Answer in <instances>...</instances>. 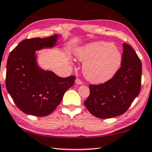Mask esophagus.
<instances>
[{
    "mask_svg": "<svg viewBox=\"0 0 152 152\" xmlns=\"http://www.w3.org/2000/svg\"><path fill=\"white\" fill-rule=\"evenodd\" d=\"M75 82H76V84H78V85H81V84H83V82H82L80 80L79 78H77V79H76V81H75Z\"/></svg>",
    "mask_w": 152,
    "mask_h": 152,
    "instance_id": "esophagus-1",
    "label": "esophagus"
}]
</instances>
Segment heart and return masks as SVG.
<instances>
[{
	"instance_id": "1",
	"label": "heart",
	"mask_w": 152,
	"mask_h": 152,
	"mask_svg": "<svg viewBox=\"0 0 152 152\" xmlns=\"http://www.w3.org/2000/svg\"><path fill=\"white\" fill-rule=\"evenodd\" d=\"M76 58L84 63L82 70L86 78L96 84L113 78L120 68L122 55L117 46L106 42H95L77 48Z\"/></svg>"
}]
</instances>
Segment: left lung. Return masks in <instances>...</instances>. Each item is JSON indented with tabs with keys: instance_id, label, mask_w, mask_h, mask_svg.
<instances>
[{
	"instance_id": "obj_1",
	"label": "left lung",
	"mask_w": 152,
	"mask_h": 152,
	"mask_svg": "<svg viewBox=\"0 0 152 152\" xmlns=\"http://www.w3.org/2000/svg\"><path fill=\"white\" fill-rule=\"evenodd\" d=\"M121 67L110 80L89 86L84 105L94 116L108 119L123 115L141 90L142 65L132 46L123 43Z\"/></svg>"
}]
</instances>
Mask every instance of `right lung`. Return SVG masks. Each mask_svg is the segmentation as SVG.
<instances>
[{"label": "right lung", "mask_w": 152, "mask_h": 152, "mask_svg": "<svg viewBox=\"0 0 152 152\" xmlns=\"http://www.w3.org/2000/svg\"><path fill=\"white\" fill-rule=\"evenodd\" d=\"M59 35L27 39L20 42L9 56L6 87L17 107L37 117L51 114L60 103L64 93L73 85L76 77L61 78L45 70L37 63V53L58 45Z\"/></svg>", "instance_id": "1"}]
</instances>
